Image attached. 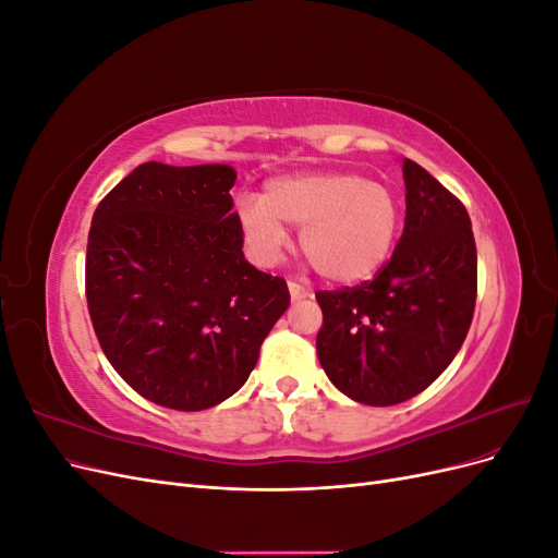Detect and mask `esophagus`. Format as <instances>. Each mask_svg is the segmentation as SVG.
<instances>
[{
  "label": "esophagus",
  "instance_id": "1",
  "mask_svg": "<svg viewBox=\"0 0 558 558\" xmlns=\"http://www.w3.org/2000/svg\"><path fill=\"white\" fill-rule=\"evenodd\" d=\"M289 291H291V298L298 302V300H305V298H312V291H307L305 286H300L295 281H289Z\"/></svg>",
  "mask_w": 558,
  "mask_h": 558
}]
</instances>
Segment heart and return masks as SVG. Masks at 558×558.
I'll return each instance as SVG.
<instances>
[{
  "instance_id": "obj_1",
  "label": "heart",
  "mask_w": 558,
  "mask_h": 558,
  "mask_svg": "<svg viewBox=\"0 0 558 558\" xmlns=\"http://www.w3.org/2000/svg\"><path fill=\"white\" fill-rule=\"evenodd\" d=\"M238 223L253 258L275 265L289 248L286 226L302 228L300 246L332 283L377 275L398 238L393 191L353 172H300L272 179L258 195L238 199Z\"/></svg>"
}]
</instances>
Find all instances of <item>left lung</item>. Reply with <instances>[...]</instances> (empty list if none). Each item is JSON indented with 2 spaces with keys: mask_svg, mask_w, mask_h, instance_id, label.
Here are the masks:
<instances>
[{
  "mask_svg": "<svg viewBox=\"0 0 558 558\" xmlns=\"http://www.w3.org/2000/svg\"><path fill=\"white\" fill-rule=\"evenodd\" d=\"M404 230L373 281L318 291L316 353L351 400L388 408L418 396L459 353L477 300V248L459 197L402 158Z\"/></svg>",
  "mask_w": 558,
  "mask_h": 558,
  "instance_id": "left-lung-1",
  "label": "left lung"
}]
</instances>
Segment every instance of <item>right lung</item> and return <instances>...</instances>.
I'll list each match as a JSON object with an SVG mask.
<instances>
[{
    "label": "right lung",
    "instance_id": "1",
    "mask_svg": "<svg viewBox=\"0 0 558 558\" xmlns=\"http://www.w3.org/2000/svg\"><path fill=\"white\" fill-rule=\"evenodd\" d=\"M230 165L144 162L99 202L86 298L105 356L134 391L199 412L238 393L289 310L281 277L244 258Z\"/></svg>",
    "mask_w": 558,
    "mask_h": 558
}]
</instances>
